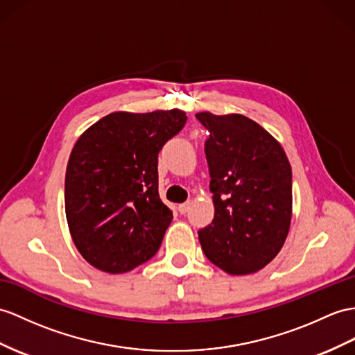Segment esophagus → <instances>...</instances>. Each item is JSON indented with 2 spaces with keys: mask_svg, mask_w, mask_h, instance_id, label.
<instances>
[{
  "mask_svg": "<svg viewBox=\"0 0 355 355\" xmlns=\"http://www.w3.org/2000/svg\"><path fill=\"white\" fill-rule=\"evenodd\" d=\"M189 206H191V202H185L182 205H179L178 209H179L180 214H187L189 211Z\"/></svg>",
  "mask_w": 355,
  "mask_h": 355,
  "instance_id": "esophagus-1",
  "label": "esophagus"
}]
</instances>
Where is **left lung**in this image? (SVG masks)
<instances>
[{
	"instance_id": "obj_1",
	"label": "left lung",
	"mask_w": 355,
	"mask_h": 355,
	"mask_svg": "<svg viewBox=\"0 0 355 355\" xmlns=\"http://www.w3.org/2000/svg\"><path fill=\"white\" fill-rule=\"evenodd\" d=\"M209 137L215 215L198 230L203 253L232 275L262 270L279 254L292 217V168L280 143L241 114L197 112Z\"/></svg>"
}]
</instances>
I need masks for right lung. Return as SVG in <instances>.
Here are the masks:
<instances>
[{"label": "right lung", "mask_w": 355, "mask_h": 355, "mask_svg": "<svg viewBox=\"0 0 355 355\" xmlns=\"http://www.w3.org/2000/svg\"><path fill=\"white\" fill-rule=\"evenodd\" d=\"M185 122L180 110L119 111L78 138L66 168V218L94 268L126 272L158 252L173 220L158 193V153Z\"/></svg>", "instance_id": "1"}]
</instances>
